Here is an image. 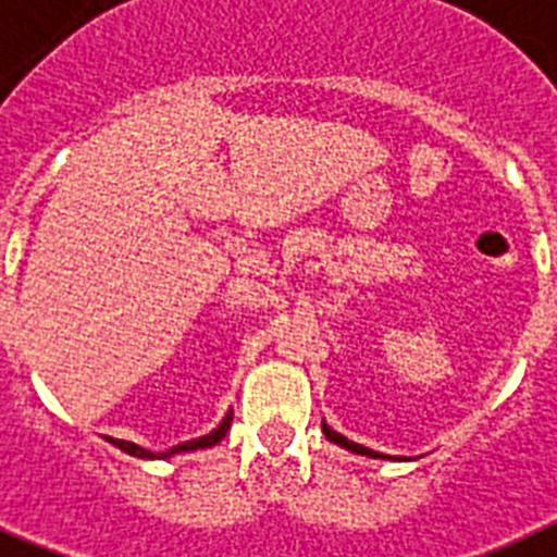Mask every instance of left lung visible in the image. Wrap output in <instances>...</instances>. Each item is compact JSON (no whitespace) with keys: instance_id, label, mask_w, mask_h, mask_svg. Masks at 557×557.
I'll list each match as a JSON object with an SVG mask.
<instances>
[{"instance_id":"left-lung-1","label":"left lung","mask_w":557,"mask_h":557,"mask_svg":"<svg viewBox=\"0 0 557 557\" xmlns=\"http://www.w3.org/2000/svg\"><path fill=\"white\" fill-rule=\"evenodd\" d=\"M321 430H324V435H327L330 441H335V444H342L344 449H350V453H358V455H370V458H387V455H379V453H372V449L361 447V444H356V441H347L344 435H338L335 430H330L327 424H321Z\"/></svg>"}]
</instances>
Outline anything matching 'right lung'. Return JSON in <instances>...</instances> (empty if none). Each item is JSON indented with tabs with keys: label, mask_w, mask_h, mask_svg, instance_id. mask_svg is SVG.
Masks as SVG:
<instances>
[{
	"label": "right lung",
	"mask_w": 557,
	"mask_h": 557,
	"mask_svg": "<svg viewBox=\"0 0 557 557\" xmlns=\"http://www.w3.org/2000/svg\"><path fill=\"white\" fill-rule=\"evenodd\" d=\"M230 421H233V416L227 412V418H224L222 424L215 426L213 433L201 435V438H193V441H185V444H176V447H170L168 453H150V449L139 447V444H131V441H119V438H110V444L119 449H124V453L136 455V458H168V455H176V453H187V449H201V447H213V444H219V441L227 435L230 430Z\"/></svg>",
	"instance_id": "right-lung-1"
}]
</instances>
